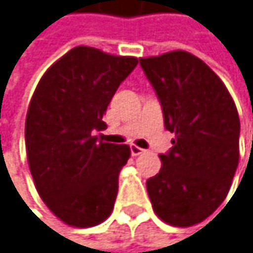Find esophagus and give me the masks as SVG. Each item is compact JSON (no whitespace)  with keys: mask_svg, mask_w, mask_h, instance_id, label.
<instances>
[{"mask_svg":"<svg viewBox=\"0 0 253 253\" xmlns=\"http://www.w3.org/2000/svg\"><path fill=\"white\" fill-rule=\"evenodd\" d=\"M145 150H142V148H139V147H136V145H130V153H132V156H139V154H142Z\"/></svg>","mask_w":253,"mask_h":253,"instance_id":"1","label":"esophagus"}]
</instances>
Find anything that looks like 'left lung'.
<instances>
[{
  "instance_id": "obj_1",
  "label": "left lung",
  "mask_w": 253,
  "mask_h": 253,
  "mask_svg": "<svg viewBox=\"0 0 253 253\" xmlns=\"http://www.w3.org/2000/svg\"><path fill=\"white\" fill-rule=\"evenodd\" d=\"M157 94L165 127L175 133L147 180L154 213L169 225L207 219L226 198L239 167V112L219 76L198 57L172 50L139 58Z\"/></svg>"
}]
</instances>
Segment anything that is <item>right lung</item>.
Listing matches in <instances>:
<instances>
[{"label":"right lung","mask_w":253,"mask_h":253,"mask_svg":"<svg viewBox=\"0 0 253 253\" xmlns=\"http://www.w3.org/2000/svg\"><path fill=\"white\" fill-rule=\"evenodd\" d=\"M136 64L135 57L78 46L47 69L33 94L25 121L30 171L43 203L67 225H99L114 209L130 148L94 133L106 127L103 114Z\"/></svg>","instance_id":"right-lung-1"}]
</instances>
